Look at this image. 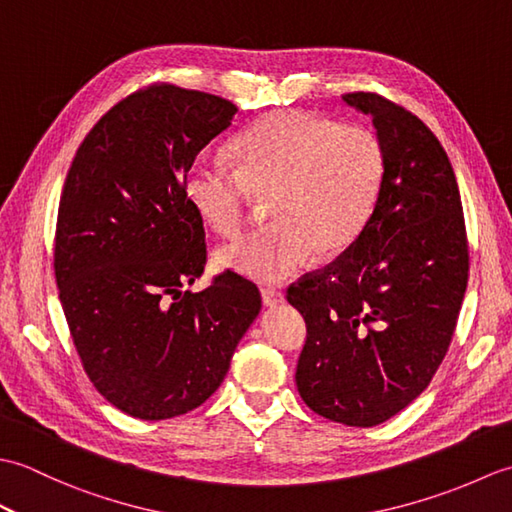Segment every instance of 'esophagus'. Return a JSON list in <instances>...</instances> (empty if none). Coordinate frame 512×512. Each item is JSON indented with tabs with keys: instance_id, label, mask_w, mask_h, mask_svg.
I'll return each mask as SVG.
<instances>
[{
	"instance_id": "34e87169",
	"label": "esophagus",
	"mask_w": 512,
	"mask_h": 512,
	"mask_svg": "<svg viewBox=\"0 0 512 512\" xmlns=\"http://www.w3.org/2000/svg\"><path fill=\"white\" fill-rule=\"evenodd\" d=\"M262 301L266 308H275L279 303H284V295L277 288H262Z\"/></svg>"
}]
</instances>
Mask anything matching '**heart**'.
I'll return each mask as SVG.
<instances>
[{
    "label": "heart",
    "mask_w": 512,
    "mask_h": 512,
    "mask_svg": "<svg viewBox=\"0 0 512 512\" xmlns=\"http://www.w3.org/2000/svg\"><path fill=\"white\" fill-rule=\"evenodd\" d=\"M237 169L200 158L187 198L217 235H235L257 198L273 222L215 253V264L257 284H277L319 257L341 255L374 209L383 151L361 125H334L301 110H277L231 143Z\"/></svg>",
    "instance_id": "heart-1"
}]
</instances>
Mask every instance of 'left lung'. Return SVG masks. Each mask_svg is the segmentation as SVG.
<instances>
[{
	"mask_svg": "<svg viewBox=\"0 0 512 512\" xmlns=\"http://www.w3.org/2000/svg\"><path fill=\"white\" fill-rule=\"evenodd\" d=\"M343 101L372 116L383 176L354 244L288 288L308 328L295 378L314 413L376 427L427 389L447 354L469 244L458 182L431 129L372 92Z\"/></svg>",
	"mask_w": 512,
	"mask_h": 512,
	"instance_id": "obj_1",
	"label": "left lung"
}]
</instances>
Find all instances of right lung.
I'll use <instances>...</instances> for the list:
<instances>
[{"label":"right lung","instance_id":"right-lung-1","mask_svg":"<svg viewBox=\"0 0 512 512\" xmlns=\"http://www.w3.org/2000/svg\"><path fill=\"white\" fill-rule=\"evenodd\" d=\"M235 114L220 96L151 85L92 127L63 184L54 275L65 321L99 394L140 420L200 407L262 310L235 273L187 290L206 244L184 182Z\"/></svg>","mask_w":512,"mask_h":512}]
</instances>
